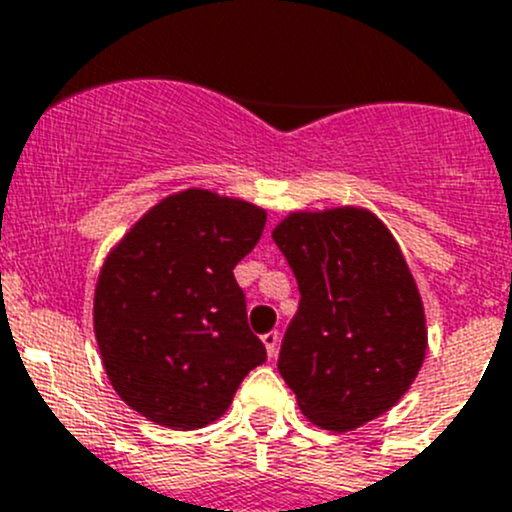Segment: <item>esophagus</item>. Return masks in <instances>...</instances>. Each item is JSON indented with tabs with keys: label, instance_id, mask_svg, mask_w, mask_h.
<instances>
[{
	"label": "esophagus",
	"instance_id": "esophagus-1",
	"mask_svg": "<svg viewBox=\"0 0 512 512\" xmlns=\"http://www.w3.org/2000/svg\"><path fill=\"white\" fill-rule=\"evenodd\" d=\"M262 343H265V348H267V356H275V353H278V346H280V333L278 331H270V333H265V336H262Z\"/></svg>",
	"mask_w": 512,
	"mask_h": 512
}]
</instances>
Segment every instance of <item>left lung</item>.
Masks as SVG:
<instances>
[{
    "label": "left lung",
    "mask_w": 512,
    "mask_h": 512,
    "mask_svg": "<svg viewBox=\"0 0 512 512\" xmlns=\"http://www.w3.org/2000/svg\"><path fill=\"white\" fill-rule=\"evenodd\" d=\"M272 240L300 290L280 376L318 427L371 422L412 386L427 351L422 298L399 245L356 207L290 214Z\"/></svg>",
    "instance_id": "left-lung-1"
}]
</instances>
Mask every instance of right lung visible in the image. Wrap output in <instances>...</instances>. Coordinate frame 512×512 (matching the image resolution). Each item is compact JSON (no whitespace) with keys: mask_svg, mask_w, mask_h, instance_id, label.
<instances>
[{"mask_svg":"<svg viewBox=\"0 0 512 512\" xmlns=\"http://www.w3.org/2000/svg\"><path fill=\"white\" fill-rule=\"evenodd\" d=\"M262 229V209L186 189L143 214L111 252L93 323L105 374L128 407L171 429L207 427L265 364L232 272Z\"/></svg>","mask_w":512,"mask_h":512,"instance_id":"obj_1","label":"right lung"}]
</instances>
